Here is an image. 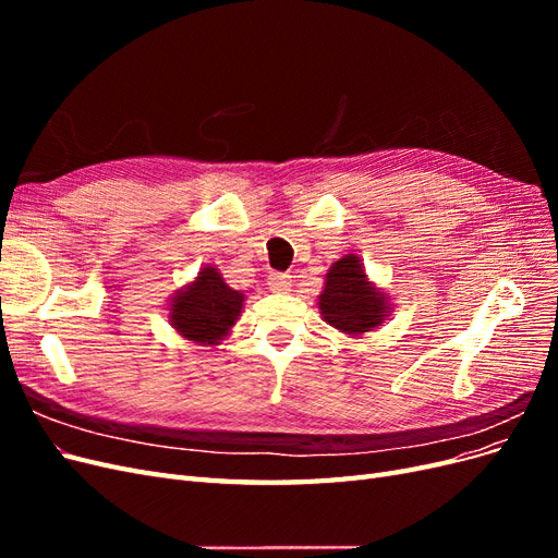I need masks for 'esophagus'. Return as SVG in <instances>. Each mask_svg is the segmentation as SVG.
<instances>
[{
  "label": "esophagus",
  "instance_id": "1",
  "mask_svg": "<svg viewBox=\"0 0 558 558\" xmlns=\"http://www.w3.org/2000/svg\"><path fill=\"white\" fill-rule=\"evenodd\" d=\"M267 286H269V291H275V293L291 291V275H286V272H272V275L267 277Z\"/></svg>",
  "mask_w": 558,
  "mask_h": 558
}]
</instances>
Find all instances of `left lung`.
<instances>
[{
    "instance_id": "1",
    "label": "left lung",
    "mask_w": 558,
    "mask_h": 558,
    "mask_svg": "<svg viewBox=\"0 0 558 558\" xmlns=\"http://www.w3.org/2000/svg\"><path fill=\"white\" fill-rule=\"evenodd\" d=\"M318 310L337 332L359 337L379 328L391 305L386 293L367 279L356 253H347L330 265L326 286L318 295Z\"/></svg>"
}]
</instances>
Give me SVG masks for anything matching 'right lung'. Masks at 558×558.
Segmentation results:
<instances>
[{
    "instance_id": "right-lung-1",
    "label": "right lung",
    "mask_w": 558,
    "mask_h": 558,
    "mask_svg": "<svg viewBox=\"0 0 558 558\" xmlns=\"http://www.w3.org/2000/svg\"><path fill=\"white\" fill-rule=\"evenodd\" d=\"M244 307V293L226 283L216 267L205 265L197 277L170 300L172 328L202 347L221 344Z\"/></svg>"
}]
</instances>
